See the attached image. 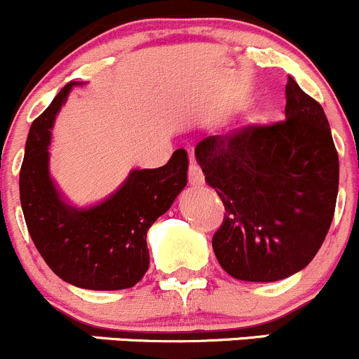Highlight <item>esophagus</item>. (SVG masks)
<instances>
[{"mask_svg": "<svg viewBox=\"0 0 359 359\" xmlns=\"http://www.w3.org/2000/svg\"><path fill=\"white\" fill-rule=\"evenodd\" d=\"M189 182L192 186H203L205 184V175H203V170L198 165V161L191 156L189 160Z\"/></svg>", "mask_w": 359, "mask_h": 359, "instance_id": "34e87169", "label": "esophagus"}]
</instances>
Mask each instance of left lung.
<instances>
[{
  "mask_svg": "<svg viewBox=\"0 0 359 359\" xmlns=\"http://www.w3.org/2000/svg\"><path fill=\"white\" fill-rule=\"evenodd\" d=\"M196 160L225 217L213 251L233 278L275 282L315 258L339 191V156L318 101L289 77L285 120L208 135Z\"/></svg>",
  "mask_w": 359,
  "mask_h": 359,
  "instance_id": "8db88e82",
  "label": "left lung"
}]
</instances>
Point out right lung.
I'll return each mask as SVG.
<instances>
[{"instance_id":"1","label":"right lung","mask_w":359,"mask_h":359,"mask_svg":"<svg viewBox=\"0 0 359 359\" xmlns=\"http://www.w3.org/2000/svg\"><path fill=\"white\" fill-rule=\"evenodd\" d=\"M69 82L29 130L20 168V203L29 233L46 265L82 289L134 287L149 266L148 229L187 184V153L177 149L160 168L132 170L115 194L90 208H74L50 177L51 127Z\"/></svg>"}]
</instances>
